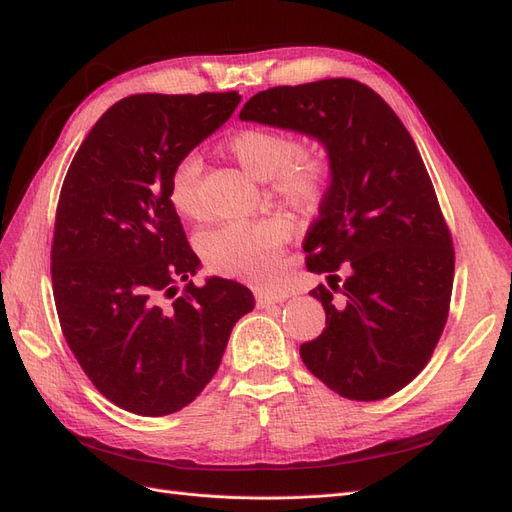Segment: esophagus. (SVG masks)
<instances>
[{"label":"esophagus","instance_id":"1","mask_svg":"<svg viewBox=\"0 0 512 512\" xmlns=\"http://www.w3.org/2000/svg\"><path fill=\"white\" fill-rule=\"evenodd\" d=\"M286 299V294H277V292H256V305L258 307H269L275 303H282Z\"/></svg>","mask_w":512,"mask_h":512}]
</instances>
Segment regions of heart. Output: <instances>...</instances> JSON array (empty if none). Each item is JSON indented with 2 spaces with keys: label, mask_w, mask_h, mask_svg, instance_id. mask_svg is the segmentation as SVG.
Returning <instances> with one entry per match:
<instances>
[{
  "label": "heart",
  "mask_w": 512,
  "mask_h": 512,
  "mask_svg": "<svg viewBox=\"0 0 512 512\" xmlns=\"http://www.w3.org/2000/svg\"><path fill=\"white\" fill-rule=\"evenodd\" d=\"M230 156L254 179H269L273 194L301 213H312L327 192L329 164L318 151H299L290 136L245 128L226 143ZM203 162L196 153H185L168 175V203L181 218H196L200 211L198 181ZM292 222L286 215L260 220L226 222L198 237V254L205 267L224 277H235L254 286H269L280 271L282 247L290 239Z\"/></svg>",
  "instance_id": "obj_1"
}]
</instances>
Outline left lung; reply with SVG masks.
Instances as JSON below:
<instances>
[{
    "label": "left lung",
    "mask_w": 512,
    "mask_h": 512,
    "mask_svg": "<svg viewBox=\"0 0 512 512\" xmlns=\"http://www.w3.org/2000/svg\"><path fill=\"white\" fill-rule=\"evenodd\" d=\"M239 117L314 136L329 153L331 185L303 243L307 271L329 273L331 288L309 292L327 324L301 346L305 367L348 399L395 395L436 350L455 275L451 230L410 132L354 79L271 87Z\"/></svg>",
    "instance_id": "left-lung-1"
}]
</instances>
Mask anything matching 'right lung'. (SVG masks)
Listing matches in <instances>:
<instances>
[{
    "instance_id": "obj_1",
    "label": "right lung",
    "mask_w": 512,
    "mask_h": 512,
    "mask_svg": "<svg viewBox=\"0 0 512 512\" xmlns=\"http://www.w3.org/2000/svg\"><path fill=\"white\" fill-rule=\"evenodd\" d=\"M237 91L136 94L98 123L61 185L51 245L57 316L91 384L141 416L185 408L254 309L243 284L190 277L200 260L168 203L175 162L235 113Z\"/></svg>"
}]
</instances>
